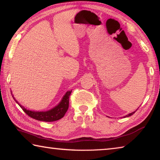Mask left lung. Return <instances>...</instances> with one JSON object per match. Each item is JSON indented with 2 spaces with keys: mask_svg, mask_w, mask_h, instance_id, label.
I'll return each mask as SVG.
<instances>
[{
  "mask_svg": "<svg viewBox=\"0 0 160 160\" xmlns=\"http://www.w3.org/2000/svg\"><path fill=\"white\" fill-rule=\"evenodd\" d=\"M136 110L135 111V112H133L132 113H130V114H128V115H127V116H126V117H130V116H131V115H133V114H134V113H135L136 112Z\"/></svg>",
  "mask_w": 160,
  "mask_h": 160,
  "instance_id": "1",
  "label": "left lung"
}]
</instances>
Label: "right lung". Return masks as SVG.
I'll return each instance as SVG.
<instances>
[{
	"label": "right lung",
	"instance_id": "1",
	"mask_svg": "<svg viewBox=\"0 0 160 160\" xmlns=\"http://www.w3.org/2000/svg\"><path fill=\"white\" fill-rule=\"evenodd\" d=\"M71 93L72 91H67L66 94L64 95V97L62 98V101L60 102V104L56 106L55 108L51 109L50 110L46 112H34L28 110L24 107H22L21 105H19V102L15 99V98L13 97V96L12 97L14 100H15V102L20 106L22 110H23L28 116H29L30 117H32V118L34 119L38 120V121L51 122L60 119L64 116V114L67 112V111L68 110L69 108V96Z\"/></svg>",
	"mask_w": 160,
	"mask_h": 160
}]
</instances>
